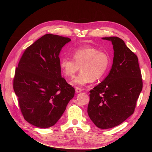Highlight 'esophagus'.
I'll return each mask as SVG.
<instances>
[{
	"label": "esophagus",
	"mask_w": 152,
	"mask_h": 152,
	"mask_svg": "<svg viewBox=\"0 0 152 152\" xmlns=\"http://www.w3.org/2000/svg\"><path fill=\"white\" fill-rule=\"evenodd\" d=\"M75 91L77 93H79V92H82L83 91V89H81V88H79V87H76V88L75 89Z\"/></svg>",
	"instance_id": "34e87169"
}]
</instances>
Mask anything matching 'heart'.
Instances as JSON below:
<instances>
[{"mask_svg":"<svg viewBox=\"0 0 152 152\" xmlns=\"http://www.w3.org/2000/svg\"><path fill=\"white\" fill-rule=\"evenodd\" d=\"M72 56L73 59L68 57L61 58L60 68L64 76L72 78L81 67L80 73L71 82V84L76 87L83 86L92 80L101 79L110 64L108 54L92 46L77 48L72 52Z\"/></svg>","mask_w":152,"mask_h":152,"instance_id":"b5f03b06","label":"heart"}]
</instances>
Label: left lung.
Returning <instances> with one entry per match:
<instances>
[{"label": "left lung", "mask_w": 152, "mask_h": 152, "mask_svg": "<svg viewBox=\"0 0 152 152\" xmlns=\"http://www.w3.org/2000/svg\"><path fill=\"white\" fill-rule=\"evenodd\" d=\"M113 45L114 57L108 75L90 91L87 113L100 129L112 128L134 113L142 90L137 55L118 37H103Z\"/></svg>", "instance_id": "1"}]
</instances>
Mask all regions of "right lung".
Masks as SVG:
<instances>
[{"label":"right lung","mask_w":152,"mask_h":152,"mask_svg":"<svg viewBox=\"0 0 152 152\" xmlns=\"http://www.w3.org/2000/svg\"><path fill=\"white\" fill-rule=\"evenodd\" d=\"M68 37L47 34L24 52L15 70L13 89L26 121L40 128L55 125L75 90L61 75L59 54Z\"/></svg>","instance_id":"add662e5"}]
</instances>
